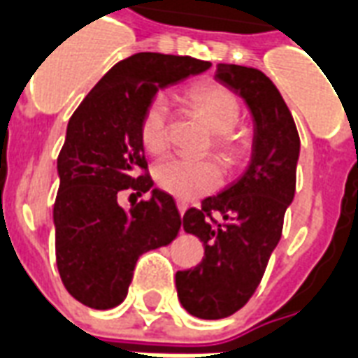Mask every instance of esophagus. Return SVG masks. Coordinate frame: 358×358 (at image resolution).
Wrapping results in <instances>:
<instances>
[{
  "label": "esophagus",
  "instance_id": "obj_1",
  "mask_svg": "<svg viewBox=\"0 0 358 358\" xmlns=\"http://www.w3.org/2000/svg\"><path fill=\"white\" fill-rule=\"evenodd\" d=\"M176 205H178V213H180V216H184V213H186V210H187V205H186V203H184V201H178V203H176Z\"/></svg>",
  "mask_w": 358,
  "mask_h": 358
}]
</instances>
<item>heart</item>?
Returning <instances> with one entry per match:
<instances>
[{"label": "heart", "instance_id": "heart-1", "mask_svg": "<svg viewBox=\"0 0 358 358\" xmlns=\"http://www.w3.org/2000/svg\"><path fill=\"white\" fill-rule=\"evenodd\" d=\"M192 106L214 131V150L227 165H237L248 152V134L237 129L241 117L239 98L220 83H203L186 94ZM169 100L155 96L145 106L140 119V142L152 155H161L169 148ZM155 182L163 192L180 201H193L218 189L224 171L214 159L172 157L155 166Z\"/></svg>", "mask_w": 358, "mask_h": 358}]
</instances>
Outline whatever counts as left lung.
I'll return each instance as SVG.
<instances>
[{
    "mask_svg": "<svg viewBox=\"0 0 358 358\" xmlns=\"http://www.w3.org/2000/svg\"><path fill=\"white\" fill-rule=\"evenodd\" d=\"M214 78L243 98L254 136L246 171L182 218L184 231L205 246V258L197 267L176 273L178 300L187 313L206 320L229 317L256 292L279 245L300 157L292 113L271 79L237 64H218ZM213 212L222 214V222L212 218Z\"/></svg>",
    "mask_w": 358,
    "mask_h": 358,
    "instance_id": "obj_1",
    "label": "left lung"
}]
</instances>
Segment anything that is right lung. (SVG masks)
Masks as SVG:
<instances>
[{
	"label": "right lung",
	"instance_id": "add662e5",
	"mask_svg": "<svg viewBox=\"0 0 358 358\" xmlns=\"http://www.w3.org/2000/svg\"><path fill=\"white\" fill-rule=\"evenodd\" d=\"M210 68L192 57L138 52L100 79L70 117L57 161L52 208L57 266L66 290L92 309L127 298L136 260L176 239L182 226L172 195L153 187L140 142V119L161 89ZM150 192L129 211L118 193Z\"/></svg>",
	"mask_w": 358,
	"mask_h": 358
}]
</instances>
